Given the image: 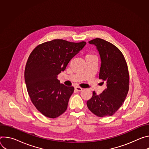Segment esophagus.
Here are the masks:
<instances>
[{
    "mask_svg": "<svg viewBox=\"0 0 149 149\" xmlns=\"http://www.w3.org/2000/svg\"><path fill=\"white\" fill-rule=\"evenodd\" d=\"M75 89L77 91H81L82 90V88L81 87H75Z\"/></svg>",
    "mask_w": 149,
    "mask_h": 149,
    "instance_id": "34e87169",
    "label": "esophagus"
}]
</instances>
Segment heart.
I'll return each mask as SVG.
<instances>
[{
  "mask_svg": "<svg viewBox=\"0 0 149 149\" xmlns=\"http://www.w3.org/2000/svg\"><path fill=\"white\" fill-rule=\"evenodd\" d=\"M89 55H91V54H89Z\"/></svg>",
  "mask_w": 149,
  "mask_h": 149,
  "instance_id": "1",
  "label": "heart"
}]
</instances>
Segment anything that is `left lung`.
<instances>
[{
	"label": "left lung",
	"instance_id": "left-lung-1",
	"mask_svg": "<svg viewBox=\"0 0 149 149\" xmlns=\"http://www.w3.org/2000/svg\"><path fill=\"white\" fill-rule=\"evenodd\" d=\"M96 46L101 63L99 79L107 82V88L100 95L95 91L87 102L88 109L100 117L111 116L121 107L129 88V73L121 51L110 42L100 38L89 41Z\"/></svg>",
	"mask_w": 149,
	"mask_h": 149
}]
</instances>
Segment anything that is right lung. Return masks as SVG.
Segmentation results:
<instances>
[{"instance_id": "add662e5", "label": "right lung", "mask_w": 149, "mask_h": 149, "mask_svg": "<svg viewBox=\"0 0 149 149\" xmlns=\"http://www.w3.org/2000/svg\"><path fill=\"white\" fill-rule=\"evenodd\" d=\"M86 42L54 39L38 45L31 53L25 70L27 91L32 104L44 116L55 118L67 109L74 88L60 84L57 75Z\"/></svg>"}]
</instances>
